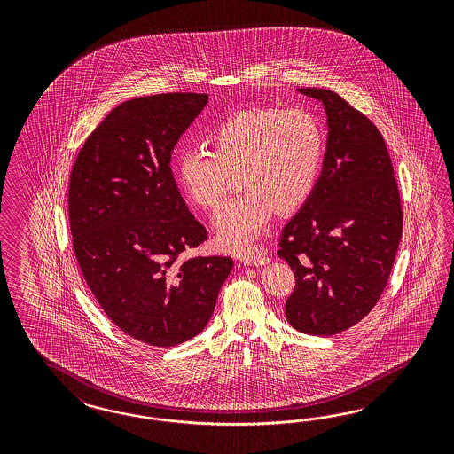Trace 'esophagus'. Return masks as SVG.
I'll list each match as a JSON object with an SVG mask.
<instances>
[{
	"instance_id": "obj_1",
	"label": "esophagus",
	"mask_w": 454,
	"mask_h": 454,
	"mask_svg": "<svg viewBox=\"0 0 454 454\" xmlns=\"http://www.w3.org/2000/svg\"><path fill=\"white\" fill-rule=\"evenodd\" d=\"M239 262H243V264H247V266H262V264H266V262H270V258L258 254V253H243L239 256Z\"/></svg>"
}]
</instances>
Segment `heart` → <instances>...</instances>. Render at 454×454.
<instances>
[{
    "mask_svg": "<svg viewBox=\"0 0 454 454\" xmlns=\"http://www.w3.org/2000/svg\"><path fill=\"white\" fill-rule=\"evenodd\" d=\"M207 143L213 153H179V186L196 207H220L230 175L238 171V194L215 216L218 241L226 249H247L262 233L273 211L302 207L317 186L325 133L306 108H251L216 124Z\"/></svg>",
    "mask_w": 454,
    "mask_h": 454,
    "instance_id": "heart-1",
    "label": "heart"
}]
</instances>
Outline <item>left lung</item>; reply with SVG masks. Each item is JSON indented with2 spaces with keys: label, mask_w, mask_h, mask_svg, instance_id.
Listing matches in <instances>:
<instances>
[{
  "label": "left lung",
  "mask_w": 454,
  "mask_h": 454,
  "mask_svg": "<svg viewBox=\"0 0 454 454\" xmlns=\"http://www.w3.org/2000/svg\"><path fill=\"white\" fill-rule=\"evenodd\" d=\"M323 103L328 143L317 186L279 238L294 271L289 325L331 336L366 317L385 291L403 233L398 184L378 128L330 90L298 88Z\"/></svg>",
  "instance_id": "left-lung-1"
}]
</instances>
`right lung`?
<instances>
[{
  "label": "right lung",
  "mask_w": 454,
  "mask_h": 454,
  "mask_svg": "<svg viewBox=\"0 0 454 454\" xmlns=\"http://www.w3.org/2000/svg\"><path fill=\"white\" fill-rule=\"evenodd\" d=\"M207 95L124 101L84 141L69 178L73 249L111 321L137 341L169 348L205 330L230 256L181 254L207 241L171 173L179 137Z\"/></svg>",
  "instance_id": "add662e5"
}]
</instances>
